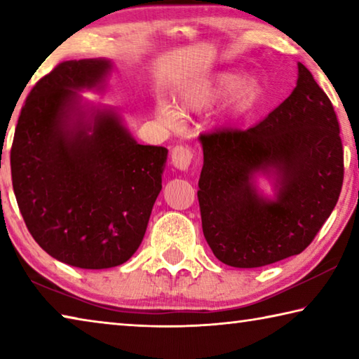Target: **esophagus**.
I'll list each match as a JSON object with an SVG mask.
<instances>
[{
	"label": "esophagus",
	"mask_w": 359,
	"mask_h": 359,
	"mask_svg": "<svg viewBox=\"0 0 359 359\" xmlns=\"http://www.w3.org/2000/svg\"><path fill=\"white\" fill-rule=\"evenodd\" d=\"M171 160L175 168L187 171L193 161V150L188 145H175L171 151Z\"/></svg>",
	"instance_id": "esophagus-1"
}]
</instances>
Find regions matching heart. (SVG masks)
I'll return each instance as SVG.
<instances>
[{
	"label": "heart",
	"instance_id": "b5f03b06",
	"mask_svg": "<svg viewBox=\"0 0 359 359\" xmlns=\"http://www.w3.org/2000/svg\"><path fill=\"white\" fill-rule=\"evenodd\" d=\"M233 86L235 88L231 93V106L236 111H245V109L252 107L263 93V85L257 76L248 74L238 81L236 72L223 71L188 83L179 93L180 109L190 112L204 111L220 100L224 93H228ZM158 114L166 123H177L180 118L177 109L166 104V102H161L158 107Z\"/></svg>",
	"mask_w": 359,
	"mask_h": 359
}]
</instances>
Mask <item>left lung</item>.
Returning a JSON list of instances; mask_svg holds the SVG:
<instances>
[{"mask_svg": "<svg viewBox=\"0 0 359 359\" xmlns=\"http://www.w3.org/2000/svg\"><path fill=\"white\" fill-rule=\"evenodd\" d=\"M291 95L248 130L199 136L204 166L198 201L215 257L233 267H261L311 245L344 182V150L330 98L297 63ZM272 173L276 199L256 191L255 173Z\"/></svg>", "mask_w": 359, "mask_h": 359, "instance_id": "obj_1", "label": "left lung"}]
</instances>
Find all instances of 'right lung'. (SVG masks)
Here are the masks:
<instances>
[{"mask_svg":"<svg viewBox=\"0 0 359 359\" xmlns=\"http://www.w3.org/2000/svg\"><path fill=\"white\" fill-rule=\"evenodd\" d=\"M109 60H71L34 85L11 149L12 187L33 239L62 263L107 269L144 239L168 150L141 145L112 109H83L79 90L104 87Z\"/></svg>","mask_w":359,"mask_h":359,"instance_id":"right-lung-1","label":"right lung"}]
</instances>
